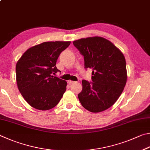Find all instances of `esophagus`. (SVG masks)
<instances>
[{
    "label": "esophagus",
    "instance_id": "esophagus-1",
    "mask_svg": "<svg viewBox=\"0 0 150 150\" xmlns=\"http://www.w3.org/2000/svg\"><path fill=\"white\" fill-rule=\"evenodd\" d=\"M75 82H74V81H72V80H68V83H69V84H72V83H74Z\"/></svg>",
    "mask_w": 150,
    "mask_h": 150
}]
</instances>
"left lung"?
I'll use <instances>...</instances> for the list:
<instances>
[{
    "instance_id": "8db88e82",
    "label": "left lung",
    "mask_w": 150,
    "mask_h": 150,
    "mask_svg": "<svg viewBox=\"0 0 150 150\" xmlns=\"http://www.w3.org/2000/svg\"><path fill=\"white\" fill-rule=\"evenodd\" d=\"M73 44L84 58L85 68L93 70L92 82L82 80V90L78 96L81 104L92 112L109 109L119 99L127 83L124 55L101 37L82 38Z\"/></svg>"
}]
</instances>
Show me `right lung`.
Instances as JSON below:
<instances>
[{
    "instance_id": "1",
    "label": "right lung",
    "mask_w": 150,
    "mask_h": 150,
    "mask_svg": "<svg viewBox=\"0 0 150 150\" xmlns=\"http://www.w3.org/2000/svg\"><path fill=\"white\" fill-rule=\"evenodd\" d=\"M70 41H48L28 49L16 67L17 86L23 98L33 108L45 111L59 103L67 82L54 76L59 70L57 60Z\"/></svg>"
}]
</instances>
